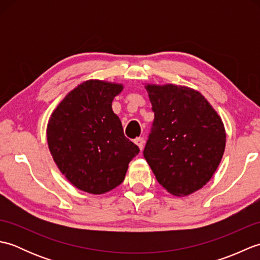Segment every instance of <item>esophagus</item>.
<instances>
[{
	"label": "esophagus",
	"mask_w": 260,
	"mask_h": 260,
	"mask_svg": "<svg viewBox=\"0 0 260 260\" xmlns=\"http://www.w3.org/2000/svg\"><path fill=\"white\" fill-rule=\"evenodd\" d=\"M134 143L140 147L141 151L143 150V147H144V139L143 137H137V139L134 140Z\"/></svg>",
	"instance_id": "34e87169"
}]
</instances>
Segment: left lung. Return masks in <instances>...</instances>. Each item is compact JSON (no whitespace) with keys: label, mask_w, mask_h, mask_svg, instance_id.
I'll use <instances>...</instances> for the list:
<instances>
[{"label":"left lung","mask_w":260,"mask_h":260,"mask_svg":"<svg viewBox=\"0 0 260 260\" xmlns=\"http://www.w3.org/2000/svg\"><path fill=\"white\" fill-rule=\"evenodd\" d=\"M154 112L144 157L169 193L186 197L217 171L225 148L222 119L202 93L173 84L145 85Z\"/></svg>","instance_id":"1"}]
</instances>
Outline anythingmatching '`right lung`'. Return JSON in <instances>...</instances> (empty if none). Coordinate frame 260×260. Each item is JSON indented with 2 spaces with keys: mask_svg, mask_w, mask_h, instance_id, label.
Masks as SVG:
<instances>
[{
  "mask_svg": "<svg viewBox=\"0 0 260 260\" xmlns=\"http://www.w3.org/2000/svg\"><path fill=\"white\" fill-rule=\"evenodd\" d=\"M124 86L90 79L81 82L54 108L47 141L54 163L71 184L90 194H104L124 181L140 148L126 139L113 112Z\"/></svg>",
  "mask_w": 260,
  "mask_h": 260,
  "instance_id": "obj_1",
  "label": "right lung"
}]
</instances>
